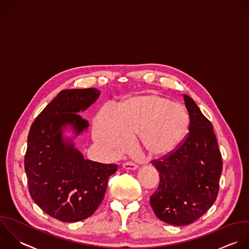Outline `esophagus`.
I'll return each mask as SVG.
<instances>
[{"label":"esophagus","instance_id":"1","mask_svg":"<svg viewBox=\"0 0 249 249\" xmlns=\"http://www.w3.org/2000/svg\"><path fill=\"white\" fill-rule=\"evenodd\" d=\"M123 168L128 169V170H136L138 168V165L133 163V162H124L123 163Z\"/></svg>","mask_w":249,"mask_h":249}]
</instances>
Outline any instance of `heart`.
<instances>
[{"label": "heart", "mask_w": 249, "mask_h": 249, "mask_svg": "<svg viewBox=\"0 0 249 249\" xmlns=\"http://www.w3.org/2000/svg\"><path fill=\"white\" fill-rule=\"evenodd\" d=\"M190 118L183 106L157 93L129 97L116 108L103 107L94 122V139L107 153L116 156L129 149L130 138L150 157L160 158L185 140Z\"/></svg>", "instance_id": "heart-1"}]
</instances>
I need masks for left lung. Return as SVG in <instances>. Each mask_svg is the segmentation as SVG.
<instances>
[{
    "label": "left lung",
    "instance_id": "1",
    "mask_svg": "<svg viewBox=\"0 0 249 249\" xmlns=\"http://www.w3.org/2000/svg\"><path fill=\"white\" fill-rule=\"evenodd\" d=\"M190 116L184 142L167 156L152 160L160 184L150 197L159 219L184 226L202 216L214 203L222 171V158L211 122L184 94Z\"/></svg>",
    "mask_w": 249,
    "mask_h": 249
}]
</instances>
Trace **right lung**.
Segmentation results:
<instances>
[{
  "mask_svg": "<svg viewBox=\"0 0 249 249\" xmlns=\"http://www.w3.org/2000/svg\"><path fill=\"white\" fill-rule=\"evenodd\" d=\"M100 96L96 89H65L47 105L31 126L25 155L29 192L42 211L63 222L84 220L99 207L109 176L117 164L86 160L63 130L76 136L89 122L77 112L86 110Z\"/></svg>",
  "mask_w": 249,
  "mask_h": 249,
  "instance_id": "1",
  "label": "right lung"
}]
</instances>
